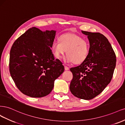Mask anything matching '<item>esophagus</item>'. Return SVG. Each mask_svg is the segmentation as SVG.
Returning a JSON list of instances; mask_svg holds the SVG:
<instances>
[{
  "label": "esophagus",
  "instance_id": "obj_1",
  "mask_svg": "<svg viewBox=\"0 0 125 125\" xmlns=\"http://www.w3.org/2000/svg\"><path fill=\"white\" fill-rule=\"evenodd\" d=\"M64 68H65V70L66 71H67V70H69V67L66 66H64Z\"/></svg>",
  "mask_w": 125,
  "mask_h": 125
}]
</instances>
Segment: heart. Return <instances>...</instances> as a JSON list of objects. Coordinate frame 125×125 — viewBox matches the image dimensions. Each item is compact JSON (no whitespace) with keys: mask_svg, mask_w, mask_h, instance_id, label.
<instances>
[{"mask_svg":"<svg viewBox=\"0 0 125 125\" xmlns=\"http://www.w3.org/2000/svg\"><path fill=\"white\" fill-rule=\"evenodd\" d=\"M89 44L82 37L73 34H65L59 37V42L54 41L51 48L54 57L61 59L66 52L65 61L80 64L85 60L89 54ZM67 51L66 52V51Z\"/></svg>","mask_w":125,"mask_h":125,"instance_id":"1","label":"heart"}]
</instances>
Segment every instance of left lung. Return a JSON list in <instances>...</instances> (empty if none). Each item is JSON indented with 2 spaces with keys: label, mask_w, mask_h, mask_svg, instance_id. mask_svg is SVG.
<instances>
[{
  "label": "left lung",
  "mask_w": 125,
  "mask_h": 125,
  "mask_svg": "<svg viewBox=\"0 0 125 125\" xmlns=\"http://www.w3.org/2000/svg\"><path fill=\"white\" fill-rule=\"evenodd\" d=\"M82 32L89 40V52L80 65L70 68L73 78L70 89L77 98L89 100L101 93L111 82L116 59L111 43L103 35Z\"/></svg>",
  "instance_id": "left-lung-1"
}]
</instances>
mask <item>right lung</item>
Returning a JSON list of instances; mask_svg holds the SVG:
<instances>
[{"label":"right lung","instance_id":"1","mask_svg":"<svg viewBox=\"0 0 125 125\" xmlns=\"http://www.w3.org/2000/svg\"><path fill=\"white\" fill-rule=\"evenodd\" d=\"M56 31H42L36 27L28 30L13 43L10 53L12 78L23 94L32 98L49 94L55 80L64 71L50 48Z\"/></svg>","mask_w":125,"mask_h":125}]
</instances>
